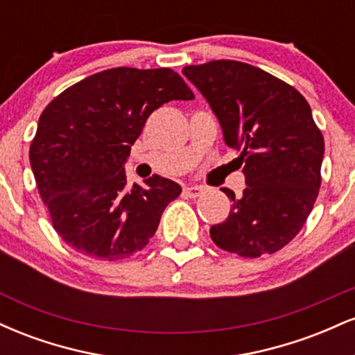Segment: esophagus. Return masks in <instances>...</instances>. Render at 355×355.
I'll use <instances>...</instances> for the list:
<instances>
[{
    "mask_svg": "<svg viewBox=\"0 0 355 355\" xmlns=\"http://www.w3.org/2000/svg\"><path fill=\"white\" fill-rule=\"evenodd\" d=\"M202 193H203V187H198V185L185 187V189H183V195L189 198H197V197H200Z\"/></svg>",
    "mask_w": 355,
    "mask_h": 355,
    "instance_id": "obj_1",
    "label": "esophagus"
}]
</instances>
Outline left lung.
<instances>
[{
    "label": "left lung",
    "instance_id": "left-lung-1",
    "mask_svg": "<svg viewBox=\"0 0 355 355\" xmlns=\"http://www.w3.org/2000/svg\"><path fill=\"white\" fill-rule=\"evenodd\" d=\"M209 101L223 140L240 152L247 189L230 198L225 222L210 237L240 257L274 254L299 234L320 189L324 137L307 100L270 73L234 60L183 68Z\"/></svg>",
    "mask_w": 355,
    "mask_h": 355
}]
</instances>
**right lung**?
Wrapping results in <instances>:
<instances>
[{"mask_svg":"<svg viewBox=\"0 0 355 355\" xmlns=\"http://www.w3.org/2000/svg\"><path fill=\"white\" fill-rule=\"evenodd\" d=\"M193 93L170 68H112L48 103L30 146L36 187L64 243L96 260L141 250L182 187L153 175L126 187L125 162L153 110Z\"/></svg>","mask_w":355,"mask_h":355,"instance_id":"obj_1","label":"right lung"}]
</instances>
